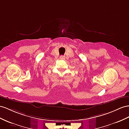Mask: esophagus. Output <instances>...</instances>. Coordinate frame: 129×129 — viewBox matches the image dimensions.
<instances>
[{"mask_svg": "<svg viewBox=\"0 0 129 129\" xmlns=\"http://www.w3.org/2000/svg\"><path fill=\"white\" fill-rule=\"evenodd\" d=\"M60 59H62V60H64V59H65V57L64 55H61L60 57Z\"/></svg>", "mask_w": 129, "mask_h": 129, "instance_id": "34e87169", "label": "esophagus"}]
</instances>
